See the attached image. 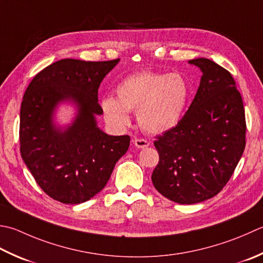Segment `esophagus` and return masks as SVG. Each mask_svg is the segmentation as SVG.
Listing matches in <instances>:
<instances>
[{"instance_id":"1","label":"esophagus","mask_w":263,"mask_h":263,"mask_svg":"<svg viewBox=\"0 0 263 263\" xmlns=\"http://www.w3.org/2000/svg\"><path fill=\"white\" fill-rule=\"evenodd\" d=\"M133 143H135V146L137 148H146L149 146V142L147 140H145V139H139V138H136L135 140H133Z\"/></svg>"}]
</instances>
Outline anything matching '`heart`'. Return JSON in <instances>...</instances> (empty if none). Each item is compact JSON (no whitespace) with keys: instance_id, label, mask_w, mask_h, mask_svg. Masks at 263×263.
I'll return each mask as SVG.
<instances>
[{"instance_id":"b5f03b06","label":"heart","mask_w":263,"mask_h":263,"mask_svg":"<svg viewBox=\"0 0 263 263\" xmlns=\"http://www.w3.org/2000/svg\"><path fill=\"white\" fill-rule=\"evenodd\" d=\"M116 97H107L101 101L102 111L110 125L127 126L131 122L128 111H137V121L143 131L161 135L181 120L190 86L180 74L140 71L118 83Z\"/></svg>"}]
</instances>
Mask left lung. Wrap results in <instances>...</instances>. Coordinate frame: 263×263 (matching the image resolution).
I'll use <instances>...</instances> for the list:
<instances>
[{
	"instance_id": "8db88e82",
	"label": "left lung",
	"mask_w": 263,
	"mask_h": 263,
	"mask_svg": "<svg viewBox=\"0 0 263 263\" xmlns=\"http://www.w3.org/2000/svg\"><path fill=\"white\" fill-rule=\"evenodd\" d=\"M188 63L203 74L196 96L177 126L154 142L159 154L154 187L179 204L219 194L245 149V111L233 76L206 58Z\"/></svg>"
}]
</instances>
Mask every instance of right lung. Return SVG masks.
<instances>
[{"instance_id":"1","label":"right lung","mask_w":263,"mask_h":263,"mask_svg":"<svg viewBox=\"0 0 263 263\" xmlns=\"http://www.w3.org/2000/svg\"><path fill=\"white\" fill-rule=\"evenodd\" d=\"M120 63L63 59L36 75L20 108V153L35 181L51 198L80 204L101 192L130 146L128 136H109L98 126L102 115L98 89ZM76 107L72 122L60 126L55 112Z\"/></svg>"}]
</instances>
